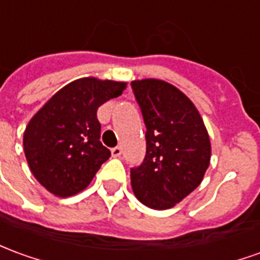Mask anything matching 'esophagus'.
<instances>
[{"label": "esophagus", "mask_w": 260, "mask_h": 260, "mask_svg": "<svg viewBox=\"0 0 260 260\" xmlns=\"http://www.w3.org/2000/svg\"><path fill=\"white\" fill-rule=\"evenodd\" d=\"M111 153L114 157H119V156L122 155V148L121 146H115V148L111 149Z\"/></svg>", "instance_id": "1"}]
</instances>
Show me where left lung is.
<instances>
[{
	"mask_svg": "<svg viewBox=\"0 0 260 260\" xmlns=\"http://www.w3.org/2000/svg\"><path fill=\"white\" fill-rule=\"evenodd\" d=\"M131 87L146 126V155L131 168L132 190L149 208H172L203 180L210 138L197 108L179 88L155 79Z\"/></svg>",
	"mask_w": 260,
	"mask_h": 260,
	"instance_id": "left-lung-1",
	"label": "left lung"
}]
</instances>
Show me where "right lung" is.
<instances>
[{
  "label": "right lung",
  "instance_id": "obj_1",
  "mask_svg": "<svg viewBox=\"0 0 260 260\" xmlns=\"http://www.w3.org/2000/svg\"><path fill=\"white\" fill-rule=\"evenodd\" d=\"M126 83L79 79L54 94L30 119L23 149L36 180L57 197L84 190L111 156L100 142L99 107L121 95Z\"/></svg>",
  "mask_w": 260,
  "mask_h": 260
}]
</instances>
